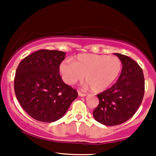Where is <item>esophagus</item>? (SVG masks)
<instances>
[{
    "label": "esophagus",
    "instance_id": "34e87169",
    "mask_svg": "<svg viewBox=\"0 0 156 156\" xmlns=\"http://www.w3.org/2000/svg\"><path fill=\"white\" fill-rule=\"evenodd\" d=\"M78 94L80 97H85L87 95V94H85V93H82L81 92H80V91H78Z\"/></svg>",
    "mask_w": 156,
    "mask_h": 156
}]
</instances>
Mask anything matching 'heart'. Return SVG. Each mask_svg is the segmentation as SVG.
Listing matches in <instances>:
<instances>
[{
    "label": "heart",
    "instance_id": "obj_1",
    "mask_svg": "<svg viewBox=\"0 0 156 156\" xmlns=\"http://www.w3.org/2000/svg\"><path fill=\"white\" fill-rule=\"evenodd\" d=\"M122 69L117 56L98 54H79L73 62L64 61L59 71L66 83L73 85L84 79L93 92H101L108 88L119 76Z\"/></svg>",
    "mask_w": 156,
    "mask_h": 156
}]
</instances>
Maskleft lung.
I'll return each instance as SVG.
<instances>
[{
    "label": "left lung",
    "instance_id": "1",
    "mask_svg": "<svg viewBox=\"0 0 156 156\" xmlns=\"http://www.w3.org/2000/svg\"><path fill=\"white\" fill-rule=\"evenodd\" d=\"M122 64L117 81L97 94L99 104L93 111L94 119L106 126L120 125L130 119L140 106L144 94L142 69L127 55L114 53Z\"/></svg>",
    "mask_w": 156,
    "mask_h": 156
}]
</instances>
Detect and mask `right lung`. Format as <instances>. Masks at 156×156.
Returning <instances> with one entry per match:
<instances>
[{
  "label": "right lung",
  "instance_id": "obj_1",
  "mask_svg": "<svg viewBox=\"0 0 156 156\" xmlns=\"http://www.w3.org/2000/svg\"><path fill=\"white\" fill-rule=\"evenodd\" d=\"M66 53L39 50L21 61L15 73V92L22 108L34 119L44 122L59 119L78 97L64 83L59 66Z\"/></svg>",
  "mask_w": 156,
  "mask_h": 156
}]
</instances>
